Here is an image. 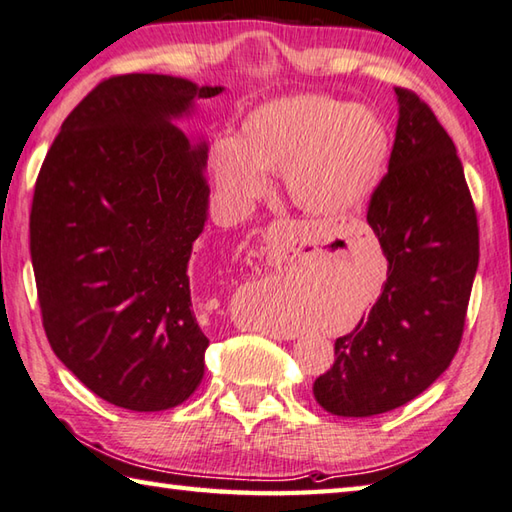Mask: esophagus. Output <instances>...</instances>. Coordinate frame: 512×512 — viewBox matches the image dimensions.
<instances>
[{"label":"esophagus","instance_id":"esophagus-1","mask_svg":"<svg viewBox=\"0 0 512 512\" xmlns=\"http://www.w3.org/2000/svg\"><path fill=\"white\" fill-rule=\"evenodd\" d=\"M293 338H295V336H291V340H293Z\"/></svg>","mask_w":512,"mask_h":512}]
</instances>
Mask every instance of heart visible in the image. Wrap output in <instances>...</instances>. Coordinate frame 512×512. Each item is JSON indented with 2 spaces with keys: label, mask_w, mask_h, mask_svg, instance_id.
I'll return each instance as SVG.
<instances>
[{
  "label": "heart",
  "mask_w": 512,
  "mask_h": 512,
  "mask_svg": "<svg viewBox=\"0 0 512 512\" xmlns=\"http://www.w3.org/2000/svg\"><path fill=\"white\" fill-rule=\"evenodd\" d=\"M392 134L380 114L324 94L273 98L250 109L237 138L221 136L208 152L210 176L232 210L264 197L282 172L295 208L338 219L367 206L385 179Z\"/></svg>",
  "instance_id": "heart-1"
}]
</instances>
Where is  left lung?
<instances>
[{
  "instance_id": "1",
  "label": "left lung",
  "mask_w": 512,
  "mask_h": 512,
  "mask_svg": "<svg viewBox=\"0 0 512 512\" xmlns=\"http://www.w3.org/2000/svg\"><path fill=\"white\" fill-rule=\"evenodd\" d=\"M394 94L392 156L367 210L387 282L313 383L315 401L336 416L392 412L450 367L479 266L477 212L457 147L421 98L401 87Z\"/></svg>"
}]
</instances>
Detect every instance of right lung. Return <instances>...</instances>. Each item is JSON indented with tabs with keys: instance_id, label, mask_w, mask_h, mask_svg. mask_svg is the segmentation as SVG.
Segmentation results:
<instances>
[{
	"instance_id": "add662e5",
	"label": "right lung",
	"mask_w": 512,
	"mask_h": 512,
	"mask_svg": "<svg viewBox=\"0 0 512 512\" xmlns=\"http://www.w3.org/2000/svg\"><path fill=\"white\" fill-rule=\"evenodd\" d=\"M221 91L161 73L100 82L37 176L31 259L46 338L125 410L181 405L206 369L188 271L208 221V143L176 123Z\"/></svg>"
}]
</instances>
